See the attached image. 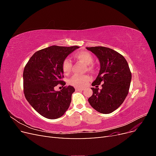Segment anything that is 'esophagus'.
Segmentation results:
<instances>
[{"instance_id":"34e87169","label":"esophagus","mask_w":156,"mask_h":156,"mask_svg":"<svg viewBox=\"0 0 156 156\" xmlns=\"http://www.w3.org/2000/svg\"><path fill=\"white\" fill-rule=\"evenodd\" d=\"M75 90H77V91H79V90L83 91L84 89H83V88H75Z\"/></svg>"}]
</instances>
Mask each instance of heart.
<instances>
[{
    "instance_id": "obj_1",
    "label": "heart",
    "mask_w": 156,
    "mask_h": 156,
    "mask_svg": "<svg viewBox=\"0 0 156 156\" xmlns=\"http://www.w3.org/2000/svg\"><path fill=\"white\" fill-rule=\"evenodd\" d=\"M74 58L83 63L87 66V69L89 72H92L94 69V66L92 64L94 62V58L92 55L88 51H79L74 55ZM62 71L64 74L68 75L72 70V62L69 58H65L62 64ZM90 81V77L88 75H75L69 79V83L71 85L75 87L81 88L86 86Z\"/></svg>"
}]
</instances>
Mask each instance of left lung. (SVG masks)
I'll list each match as a JSON object with an SVG mask.
<instances>
[{
  "instance_id": "left-lung-1",
  "label": "left lung",
  "mask_w": 156,
  "mask_h": 156,
  "mask_svg": "<svg viewBox=\"0 0 156 156\" xmlns=\"http://www.w3.org/2000/svg\"><path fill=\"white\" fill-rule=\"evenodd\" d=\"M98 58L100 63L99 74L92 85L93 94L88 98L90 105L98 112L109 114L119 108L128 94L131 73L123 56L105 47L86 48ZM103 83L99 90L98 85Z\"/></svg>"
}]
</instances>
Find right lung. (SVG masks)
I'll return each instance as SVG.
<instances>
[{
  "label": "right lung",
  "mask_w": 156,
  "mask_h": 156,
  "mask_svg": "<svg viewBox=\"0 0 156 156\" xmlns=\"http://www.w3.org/2000/svg\"><path fill=\"white\" fill-rule=\"evenodd\" d=\"M79 46H50L33 55L23 71L25 96L37 112L48 119H56L68 110L75 88L63 87L60 91L55 87L66 83L61 81L64 75V60Z\"/></svg>",
  "instance_id": "1"
}]
</instances>
